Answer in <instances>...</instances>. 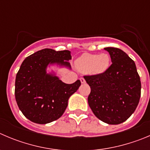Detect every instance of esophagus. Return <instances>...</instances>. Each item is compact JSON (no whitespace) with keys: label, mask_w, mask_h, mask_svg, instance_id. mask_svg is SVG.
Listing matches in <instances>:
<instances>
[{"label":"esophagus","mask_w":150,"mask_h":150,"mask_svg":"<svg viewBox=\"0 0 150 150\" xmlns=\"http://www.w3.org/2000/svg\"><path fill=\"white\" fill-rule=\"evenodd\" d=\"M80 81H81V83H82V84L85 83V79H84L83 77H81L80 78Z\"/></svg>","instance_id":"obj_1"}]
</instances>
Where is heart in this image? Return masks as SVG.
Instances as JSON below:
<instances>
[{
  "label": "heart",
  "instance_id": "heart-1",
  "mask_svg": "<svg viewBox=\"0 0 150 150\" xmlns=\"http://www.w3.org/2000/svg\"><path fill=\"white\" fill-rule=\"evenodd\" d=\"M110 65V57L107 54H84L76 62V68L84 73H103Z\"/></svg>",
  "mask_w": 150,
  "mask_h": 150
}]
</instances>
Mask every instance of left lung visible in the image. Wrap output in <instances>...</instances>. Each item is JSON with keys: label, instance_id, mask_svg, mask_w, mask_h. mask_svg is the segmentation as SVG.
<instances>
[{"label": "left lung", "instance_id": "1", "mask_svg": "<svg viewBox=\"0 0 150 150\" xmlns=\"http://www.w3.org/2000/svg\"><path fill=\"white\" fill-rule=\"evenodd\" d=\"M105 50L110 55L112 65L102 74L84 76L91 87L88 105L101 121L119 125L136 109L142 84L135 62L125 51L112 47Z\"/></svg>", "mask_w": 150, "mask_h": 150}]
</instances>
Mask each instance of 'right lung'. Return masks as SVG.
I'll return each instance as SVG.
<instances>
[{
	"mask_svg": "<svg viewBox=\"0 0 150 150\" xmlns=\"http://www.w3.org/2000/svg\"><path fill=\"white\" fill-rule=\"evenodd\" d=\"M71 51L45 48L27 57L15 79V95L18 108L31 122L40 125L60 118L70 96L79 89L80 80L65 84L55 75L47 73V67L57 65L71 69Z\"/></svg>",
	"mask_w": 150,
	"mask_h": 150,
	"instance_id": "obj_1",
	"label": "right lung"
}]
</instances>
